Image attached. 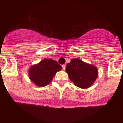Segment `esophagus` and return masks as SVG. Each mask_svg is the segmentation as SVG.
Segmentation results:
<instances>
[{
	"label": "esophagus",
	"mask_w": 123,
	"mask_h": 123,
	"mask_svg": "<svg viewBox=\"0 0 123 123\" xmlns=\"http://www.w3.org/2000/svg\"><path fill=\"white\" fill-rule=\"evenodd\" d=\"M62 68L63 70H65V68H66V65H62Z\"/></svg>",
	"instance_id": "esophagus-1"
}]
</instances>
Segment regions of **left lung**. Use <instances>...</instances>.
<instances>
[{"mask_svg":"<svg viewBox=\"0 0 123 123\" xmlns=\"http://www.w3.org/2000/svg\"><path fill=\"white\" fill-rule=\"evenodd\" d=\"M66 72L71 82L81 89L90 87L95 81L98 73L95 66L78 58H73L67 63Z\"/></svg>","mask_w":123,"mask_h":123,"instance_id":"8db88e82","label":"left lung"}]
</instances>
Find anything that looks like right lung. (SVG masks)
<instances>
[{
  "mask_svg": "<svg viewBox=\"0 0 123 123\" xmlns=\"http://www.w3.org/2000/svg\"><path fill=\"white\" fill-rule=\"evenodd\" d=\"M62 69L56 61L52 59L42 60L37 64L32 65L28 69L29 78L38 87L48 85L56 72Z\"/></svg>",
  "mask_w": 123,
  "mask_h": 123,
  "instance_id": "right-lung-1",
  "label": "right lung"
}]
</instances>
